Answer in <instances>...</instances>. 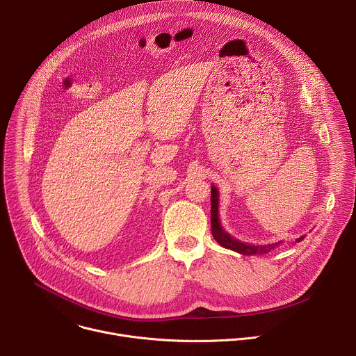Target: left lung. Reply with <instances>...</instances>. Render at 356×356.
Instances as JSON below:
<instances>
[{
	"label": "left lung",
	"mask_w": 356,
	"mask_h": 356,
	"mask_svg": "<svg viewBox=\"0 0 356 356\" xmlns=\"http://www.w3.org/2000/svg\"><path fill=\"white\" fill-rule=\"evenodd\" d=\"M218 190L216 186H211V232L214 239L224 248L235 250L238 253H243V255H261V253H268L276 246H279L280 242L269 243V245H250L245 243L242 241H238L236 238L231 236L225 229L222 228L220 218H218ZM304 236H300L296 239V242L302 241Z\"/></svg>",
	"instance_id": "8db88e82"
}]
</instances>
